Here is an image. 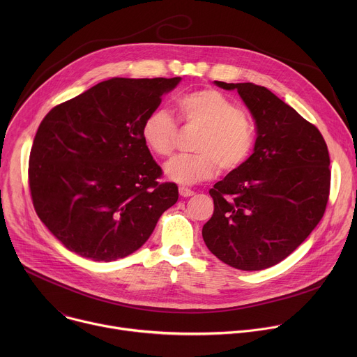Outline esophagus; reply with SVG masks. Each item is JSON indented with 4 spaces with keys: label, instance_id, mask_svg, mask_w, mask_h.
<instances>
[{
    "label": "esophagus",
    "instance_id": "1",
    "mask_svg": "<svg viewBox=\"0 0 357 357\" xmlns=\"http://www.w3.org/2000/svg\"><path fill=\"white\" fill-rule=\"evenodd\" d=\"M179 195H181L182 197H189V196H193L195 192H193L192 189H189V188L181 186V188H179Z\"/></svg>",
    "mask_w": 357,
    "mask_h": 357
}]
</instances>
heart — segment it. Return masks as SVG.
<instances>
[{
  "label": "heart",
  "mask_w": 357,
  "mask_h": 357,
  "mask_svg": "<svg viewBox=\"0 0 357 357\" xmlns=\"http://www.w3.org/2000/svg\"><path fill=\"white\" fill-rule=\"evenodd\" d=\"M178 109L188 124L202 130L193 149L197 154L179 155L169 161L165 176L181 185H193L216 176L219 167L240 168L254 146V127L233 100L213 89H200L183 96ZM176 124L167 110L149 113L141 126L146 148L158 157H169L175 149Z\"/></svg>",
  "instance_id": "1"
}]
</instances>
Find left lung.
<instances>
[{"mask_svg":"<svg viewBox=\"0 0 357 357\" xmlns=\"http://www.w3.org/2000/svg\"><path fill=\"white\" fill-rule=\"evenodd\" d=\"M237 90L256 124L252 154L209 190L213 216L202 229L208 248L244 271L273 267L321 222L329 197V152L319 130L271 90L225 83Z\"/></svg>","mask_w":357,"mask_h":357,"instance_id":"8db88e82","label":"left lung"}]
</instances>
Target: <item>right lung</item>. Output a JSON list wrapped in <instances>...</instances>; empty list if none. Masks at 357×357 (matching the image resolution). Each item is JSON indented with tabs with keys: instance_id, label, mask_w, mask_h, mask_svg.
Returning a JSON list of instances; mask_svg holds the SVG:
<instances>
[{
	"instance_id": "obj_1",
	"label": "right lung",
	"mask_w": 357,
	"mask_h": 357,
	"mask_svg": "<svg viewBox=\"0 0 357 357\" xmlns=\"http://www.w3.org/2000/svg\"><path fill=\"white\" fill-rule=\"evenodd\" d=\"M181 77L101 82L50 110L29 155V188L42 223L69 251L114 261L137 251L178 186L160 183L141 137L144 119Z\"/></svg>"
}]
</instances>
